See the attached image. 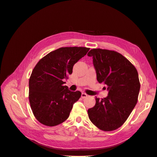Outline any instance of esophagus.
Listing matches in <instances>:
<instances>
[{"label": "esophagus", "instance_id": "obj_1", "mask_svg": "<svg viewBox=\"0 0 157 157\" xmlns=\"http://www.w3.org/2000/svg\"><path fill=\"white\" fill-rule=\"evenodd\" d=\"M87 97V95L86 94V93H82V99H84Z\"/></svg>", "mask_w": 157, "mask_h": 157}]
</instances>
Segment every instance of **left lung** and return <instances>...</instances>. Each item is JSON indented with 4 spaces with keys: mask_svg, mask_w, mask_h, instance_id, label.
I'll return each mask as SVG.
<instances>
[{
    "mask_svg": "<svg viewBox=\"0 0 157 157\" xmlns=\"http://www.w3.org/2000/svg\"><path fill=\"white\" fill-rule=\"evenodd\" d=\"M93 58L99 83L109 90L107 97L95 98V105L87 111L91 121L104 131H114L123 125L138 101L140 82L137 70L117 52L101 48L87 54Z\"/></svg>",
    "mask_w": 157,
    "mask_h": 157,
    "instance_id": "left-lung-1",
    "label": "left lung"
}]
</instances>
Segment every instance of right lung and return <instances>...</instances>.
<instances>
[{
    "instance_id": "right-lung-1",
    "label": "right lung",
    "mask_w": 157,
    "mask_h": 157,
    "mask_svg": "<svg viewBox=\"0 0 157 157\" xmlns=\"http://www.w3.org/2000/svg\"><path fill=\"white\" fill-rule=\"evenodd\" d=\"M90 50L86 47H62L39 60L29 79V101L33 113L44 125L54 127L68 118L73 105L81 97L63 86L73 66Z\"/></svg>"
}]
</instances>
